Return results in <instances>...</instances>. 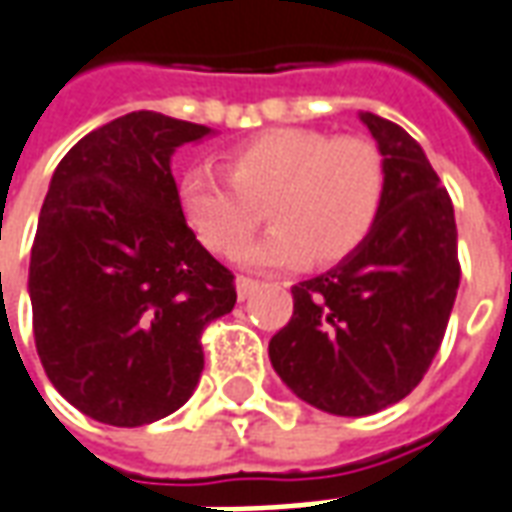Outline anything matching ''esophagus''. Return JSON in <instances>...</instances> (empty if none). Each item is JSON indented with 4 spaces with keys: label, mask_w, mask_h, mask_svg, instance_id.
<instances>
[{
    "label": "esophagus",
    "mask_w": 512,
    "mask_h": 512,
    "mask_svg": "<svg viewBox=\"0 0 512 512\" xmlns=\"http://www.w3.org/2000/svg\"><path fill=\"white\" fill-rule=\"evenodd\" d=\"M257 285H260V282L252 280V277H238V282H235L238 299H246V296H252V293L257 291Z\"/></svg>",
    "instance_id": "34e87169"
}]
</instances>
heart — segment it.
Segmentation results:
<instances>
[{
  "mask_svg": "<svg viewBox=\"0 0 512 512\" xmlns=\"http://www.w3.org/2000/svg\"><path fill=\"white\" fill-rule=\"evenodd\" d=\"M385 163L363 135L305 127L266 130L227 152V171L199 163L180 180L185 219L213 252H232L262 220L275 227L235 257L246 266L335 263L352 255L380 216Z\"/></svg>",
  "mask_w": 512,
  "mask_h": 512,
  "instance_id": "b5f03b06",
  "label": "heart"
}]
</instances>
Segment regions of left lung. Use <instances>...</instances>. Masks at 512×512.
I'll return each instance as SVG.
<instances>
[{
	"mask_svg": "<svg viewBox=\"0 0 512 512\" xmlns=\"http://www.w3.org/2000/svg\"><path fill=\"white\" fill-rule=\"evenodd\" d=\"M385 163L380 216L352 255L293 285V316L268 357L282 382L332 416H371L424 380L460 285L452 199L399 124L360 116Z\"/></svg>",
	"mask_w": 512,
	"mask_h": 512,
	"instance_id": "1",
	"label": "left lung"
}]
</instances>
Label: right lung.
<instances>
[{
  "mask_svg": "<svg viewBox=\"0 0 512 512\" xmlns=\"http://www.w3.org/2000/svg\"><path fill=\"white\" fill-rule=\"evenodd\" d=\"M210 127L152 110L102 124L55 169L30 257L32 335L80 413L144 427L188 402L202 332L235 307V274L182 216L171 152Z\"/></svg>",
  "mask_w": 512,
  "mask_h": 512,
  "instance_id": "1",
  "label": "right lung"
}]
</instances>
